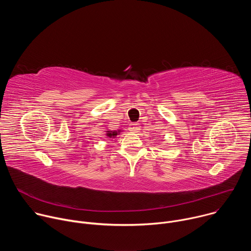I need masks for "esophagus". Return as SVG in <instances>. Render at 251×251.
Listing matches in <instances>:
<instances>
[{"instance_id":"34e87169","label":"esophagus","mask_w":251,"mask_h":251,"mask_svg":"<svg viewBox=\"0 0 251 251\" xmlns=\"http://www.w3.org/2000/svg\"><path fill=\"white\" fill-rule=\"evenodd\" d=\"M129 131L131 133H138L140 131L139 123H131L129 126Z\"/></svg>"}]
</instances>
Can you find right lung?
Segmentation results:
<instances>
[{
	"label": "right lung",
	"mask_w": 251,
	"mask_h": 251,
	"mask_svg": "<svg viewBox=\"0 0 251 251\" xmlns=\"http://www.w3.org/2000/svg\"><path fill=\"white\" fill-rule=\"evenodd\" d=\"M120 132H122L121 130H117V131H112V130H107L105 131V136L107 138H115L117 135L120 134Z\"/></svg>",
	"instance_id": "obj_1"
}]
</instances>
